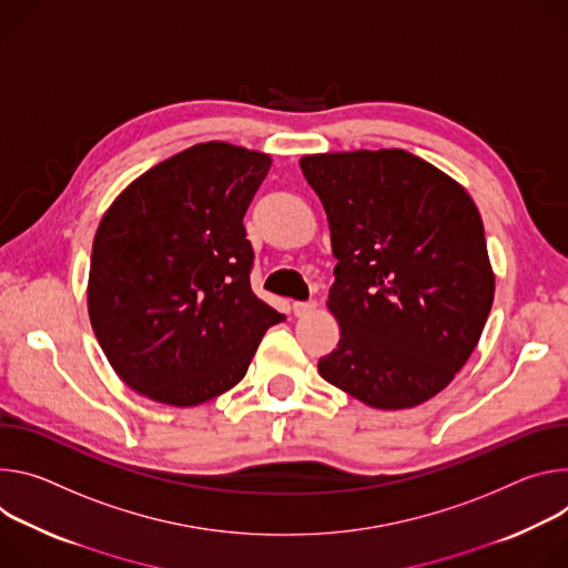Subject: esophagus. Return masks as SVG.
Returning <instances> with one entry per match:
<instances>
[{
    "label": "esophagus",
    "instance_id": "34e87169",
    "mask_svg": "<svg viewBox=\"0 0 568 568\" xmlns=\"http://www.w3.org/2000/svg\"><path fill=\"white\" fill-rule=\"evenodd\" d=\"M318 306L316 300H306V302H293V313L295 316H306V313H311L313 308Z\"/></svg>",
    "mask_w": 568,
    "mask_h": 568
}]
</instances>
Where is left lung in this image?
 <instances>
[{"label": "left lung", "instance_id": "1", "mask_svg": "<svg viewBox=\"0 0 568 568\" xmlns=\"http://www.w3.org/2000/svg\"><path fill=\"white\" fill-rule=\"evenodd\" d=\"M300 169L338 260L327 306L341 341L321 376L372 408L424 404L467 363L494 302L471 196L402 149L304 155Z\"/></svg>", "mask_w": 568, "mask_h": 568}]
</instances>
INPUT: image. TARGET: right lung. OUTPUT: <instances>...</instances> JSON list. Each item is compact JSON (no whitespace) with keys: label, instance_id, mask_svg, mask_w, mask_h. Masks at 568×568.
<instances>
[{"label":"right lung","instance_id":"1","mask_svg":"<svg viewBox=\"0 0 568 568\" xmlns=\"http://www.w3.org/2000/svg\"><path fill=\"white\" fill-rule=\"evenodd\" d=\"M271 155L225 142L186 149L131 182L92 243L88 311L119 379L169 406L234 388L284 321L250 286L243 216Z\"/></svg>","mask_w":568,"mask_h":568}]
</instances>
